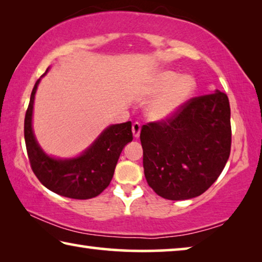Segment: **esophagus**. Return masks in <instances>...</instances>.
Wrapping results in <instances>:
<instances>
[{"label":"esophagus","mask_w":262,"mask_h":262,"mask_svg":"<svg viewBox=\"0 0 262 262\" xmlns=\"http://www.w3.org/2000/svg\"><path fill=\"white\" fill-rule=\"evenodd\" d=\"M132 130H133V135H134V137H139L140 136V132H141V123L140 122H134V123H133Z\"/></svg>","instance_id":"1"}]
</instances>
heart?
I'll list each match as a JSON object with an SVG mask.
<instances>
[{
  "label": "heart",
  "instance_id": "1",
  "mask_svg": "<svg viewBox=\"0 0 262 262\" xmlns=\"http://www.w3.org/2000/svg\"><path fill=\"white\" fill-rule=\"evenodd\" d=\"M196 81L192 75H183L163 70L150 79L145 94L155 97L147 108V114L152 120H165L174 115L196 91Z\"/></svg>",
  "mask_w": 262,
  "mask_h": 262
}]
</instances>
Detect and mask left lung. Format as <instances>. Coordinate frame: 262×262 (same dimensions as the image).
<instances>
[{
    "label": "left lung",
    "instance_id": "left-lung-1",
    "mask_svg": "<svg viewBox=\"0 0 262 262\" xmlns=\"http://www.w3.org/2000/svg\"><path fill=\"white\" fill-rule=\"evenodd\" d=\"M144 176L167 200L199 196L219 178L231 150L230 104L224 92L190 98L165 120L143 125Z\"/></svg>",
    "mask_w": 262,
    "mask_h": 262
}]
</instances>
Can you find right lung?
Listing matches in <instances>:
<instances>
[{
	"instance_id": "1",
	"label": "right lung",
	"mask_w": 262,
	"mask_h": 262,
	"mask_svg": "<svg viewBox=\"0 0 262 262\" xmlns=\"http://www.w3.org/2000/svg\"><path fill=\"white\" fill-rule=\"evenodd\" d=\"M39 82L40 78L33 86L24 120V137L31 168L39 181L52 192L77 200L95 198L110 185L123 147L133 140L132 122L110 126L77 158L64 161L52 158L39 147L32 130L33 101Z\"/></svg>"
}]
</instances>
